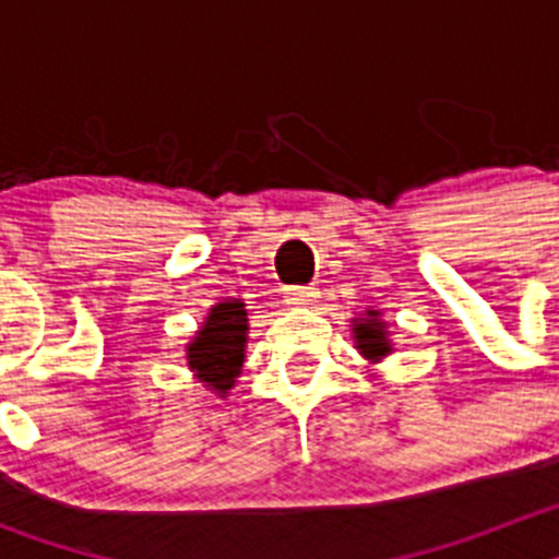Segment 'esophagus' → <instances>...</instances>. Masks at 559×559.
I'll return each instance as SVG.
<instances>
[{
    "label": "esophagus",
    "instance_id": "esophagus-1",
    "mask_svg": "<svg viewBox=\"0 0 559 559\" xmlns=\"http://www.w3.org/2000/svg\"><path fill=\"white\" fill-rule=\"evenodd\" d=\"M316 296H319V290L316 288H288V294H285V302L294 305V308H305V305H313Z\"/></svg>",
    "mask_w": 559,
    "mask_h": 559
}]
</instances>
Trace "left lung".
<instances>
[{
  "label": "left lung",
  "instance_id": "1",
  "mask_svg": "<svg viewBox=\"0 0 559 559\" xmlns=\"http://www.w3.org/2000/svg\"><path fill=\"white\" fill-rule=\"evenodd\" d=\"M349 322H353L349 324V330H353L355 349H358L369 364H380L386 355L394 353L392 338H389V328L386 322H383L380 310L367 308L364 313L353 316Z\"/></svg>",
  "mask_w": 559,
  "mask_h": 559
}]
</instances>
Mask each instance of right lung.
I'll return each instance as SVG.
<instances>
[{"label": "right lung", "instance_id": "add662e5", "mask_svg": "<svg viewBox=\"0 0 559 559\" xmlns=\"http://www.w3.org/2000/svg\"><path fill=\"white\" fill-rule=\"evenodd\" d=\"M249 344V313L243 299H221L204 316L187 344V367L210 392L229 397L243 372Z\"/></svg>", "mask_w": 559, "mask_h": 559}]
</instances>
